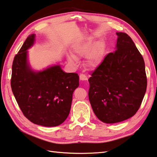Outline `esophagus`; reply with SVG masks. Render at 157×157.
<instances>
[{
    "label": "esophagus",
    "mask_w": 157,
    "mask_h": 157,
    "mask_svg": "<svg viewBox=\"0 0 157 157\" xmlns=\"http://www.w3.org/2000/svg\"><path fill=\"white\" fill-rule=\"evenodd\" d=\"M87 77L84 75V74H80L79 75V79H80L81 81H86L87 80Z\"/></svg>",
    "instance_id": "obj_1"
}]
</instances>
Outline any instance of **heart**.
Segmentation results:
<instances>
[{
    "mask_svg": "<svg viewBox=\"0 0 157 157\" xmlns=\"http://www.w3.org/2000/svg\"><path fill=\"white\" fill-rule=\"evenodd\" d=\"M93 50V47L91 44H85L79 45L75 47V53L78 56H88L87 64L90 68H95L100 64L101 61V51L99 47H96ZM68 60L71 64L75 65L77 59L73 56H68Z\"/></svg>",
    "mask_w": 157,
    "mask_h": 157,
    "instance_id": "b5f03b06",
    "label": "heart"
}]
</instances>
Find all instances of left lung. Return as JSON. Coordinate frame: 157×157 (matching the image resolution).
<instances>
[{
    "instance_id": "1",
    "label": "left lung",
    "mask_w": 157,
    "mask_h": 157,
    "mask_svg": "<svg viewBox=\"0 0 157 157\" xmlns=\"http://www.w3.org/2000/svg\"><path fill=\"white\" fill-rule=\"evenodd\" d=\"M115 51L108 53L88 79V98L94 113L106 124L132 117L147 88L143 57L130 37L117 32Z\"/></svg>"
}]
</instances>
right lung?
<instances>
[{"label": "right lung", "instance_id": "right-lung-1", "mask_svg": "<svg viewBox=\"0 0 157 157\" xmlns=\"http://www.w3.org/2000/svg\"><path fill=\"white\" fill-rule=\"evenodd\" d=\"M36 35L31 34L13 59L11 90L24 115L32 123L57 126L69 116L73 93L79 86L77 73H65L59 64L42 71H33L28 60L27 50Z\"/></svg>", "mask_w": 157, "mask_h": 157}]
</instances>
